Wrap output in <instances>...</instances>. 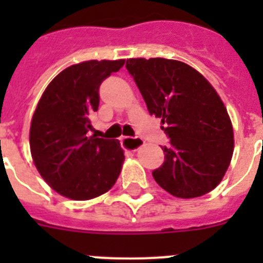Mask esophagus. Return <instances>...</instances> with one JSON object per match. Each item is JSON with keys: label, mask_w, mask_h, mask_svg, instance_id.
<instances>
[{"label": "esophagus", "mask_w": 263, "mask_h": 263, "mask_svg": "<svg viewBox=\"0 0 263 263\" xmlns=\"http://www.w3.org/2000/svg\"><path fill=\"white\" fill-rule=\"evenodd\" d=\"M121 146L130 152H136L143 145V141L141 138H130V137H121Z\"/></svg>", "instance_id": "obj_1"}]
</instances>
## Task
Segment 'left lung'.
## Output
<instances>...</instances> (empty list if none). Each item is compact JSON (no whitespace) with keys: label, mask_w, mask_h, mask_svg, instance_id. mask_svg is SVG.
<instances>
[{"label":"left lung","mask_w":263,"mask_h":263,"mask_svg":"<svg viewBox=\"0 0 263 263\" xmlns=\"http://www.w3.org/2000/svg\"><path fill=\"white\" fill-rule=\"evenodd\" d=\"M147 105L170 138L164 162L153 171L155 182L182 199L212 191L227 173L234 139L231 118L215 88L185 63L163 58L127 59Z\"/></svg>","instance_id":"obj_1"}]
</instances>
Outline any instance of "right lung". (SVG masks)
<instances>
[{
    "label": "right lung",
    "mask_w": 263,
    "mask_h": 263,
    "mask_svg": "<svg viewBox=\"0 0 263 263\" xmlns=\"http://www.w3.org/2000/svg\"><path fill=\"white\" fill-rule=\"evenodd\" d=\"M125 60H88L62 71L42 95L31 120L30 150L52 190L72 200H89L115 185L125 155L117 139L89 136L99 88Z\"/></svg>",
    "instance_id": "add662e5"
}]
</instances>
